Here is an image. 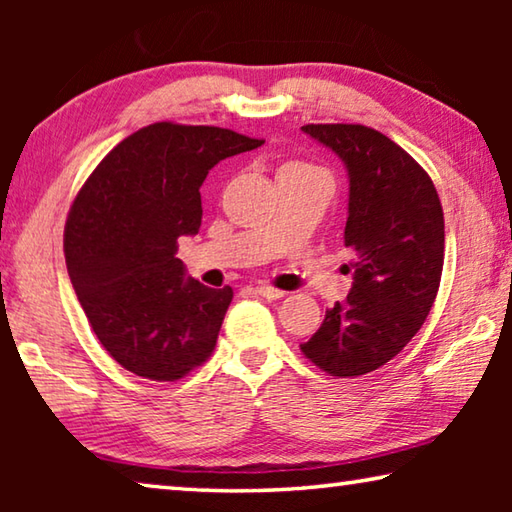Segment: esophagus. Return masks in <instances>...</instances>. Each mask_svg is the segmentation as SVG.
Listing matches in <instances>:
<instances>
[{"instance_id":"1","label":"esophagus","mask_w":512,"mask_h":512,"mask_svg":"<svg viewBox=\"0 0 512 512\" xmlns=\"http://www.w3.org/2000/svg\"><path fill=\"white\" fill-rule=\"evenodd\" d=\"M255 291L259 293V296L268 298V300H280V298L287 296V293L280 291V289H275V287H271V284H257Z\"/></svg>"}]
</instances>
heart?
<instances>
[{
	"label": "heart",
	"mask_w": 512,
	"mask_h": 512,
	"mask_svg": "<svg viewBox=\"0 0 512 512\" xmlns=\"http://www.w3.org/2000/svg\"><path fill=\"white\" fill-rule=\"evenodd\" d=\"M291 164H298V162H291ZM287 167H289V164H287Z\"/></svg>",
	"instance_id": "obj_1"
}]
</instances>
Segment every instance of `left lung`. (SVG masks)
Here are the masks:
<instances>
[{
	"label": "left lung",
	"mask_w": 512,
	"mask_h": 512,
	"mask_svg": "<svg viewBox=\"0 0 512 512\" xmlns=\"http://www.w3.org/2000/svg\"><path fill=\"white\" fill-rule=\"evenodd\" d=\"M302 131L348 169L343 239L354 250V282L300 350L327 375L359 377L400 354L429 316L443 275V205L427 171L375 128L307 124Z\"/></svg>",
	"instance_id": "8db88e82"
}]
</instances>
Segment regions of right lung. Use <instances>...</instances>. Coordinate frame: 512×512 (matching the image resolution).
Segmentation results:
<instances>
[{"label": "right lung", "instance_id": "obj_1", "mask_svg": "<svg viewBox=\"0 0 512 512\" xmlns=\"http://www.w3.org/2000/svg\"><path fill=\"white\" fill-rule=\"evenodd\" d=\"M264 140L158 121L119 142L74 198L65 262L92 332L137 377L176 381L210 357L232 289L187 277L178 239L201 228V185Z\"/></svg>", "mask_w": 512, "mask_h": 512}]
</instances>
